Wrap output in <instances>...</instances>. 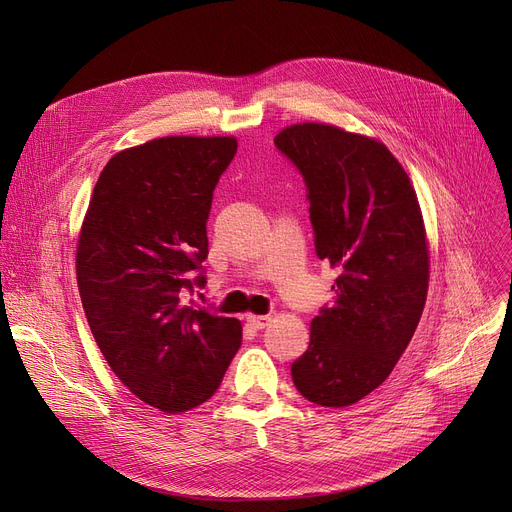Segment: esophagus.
<instances>
[{
  "instance_id": "34e87169",
  "label": "esophagus",
  "mask_w": 512,
  "mask_h": 512,
  "mask_svg": "<svg viewBox=\"0 0 512 512\" xmlns=\"http://www.w3.org/2000/svg\"><path fill=\"white\" fill-rule=\"evenodd\" d=\"M247 321H249V326H251V328H255V330H263V328L270 326L272 315H247Z\"/></svg>"
}]
</instances>
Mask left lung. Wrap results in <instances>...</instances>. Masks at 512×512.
I'll use <instances>...</instances> for the list:
<instances>
[{
  "label": "left lung",
  "mask_w": 512,
  "mask_h": 512,
  "mask_svg": "<svg viewBox=\"0 0 512 512\" xmlns=\"http://www.w3.org/2000/svg\"><path fill=\"white\" fill-rule=\"evenodd\" d=\"M274 143L305 178L317 257L338 272L334 305L313 317L292 382L315 405L351 407L386 382L423 313L429 245L417 193L365 134L303 122Z\"/></svg>",
  "instance_id": "1"
}]
</instances>
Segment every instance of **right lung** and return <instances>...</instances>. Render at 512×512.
I'll return each mask as SVG.
<instances>
[{
  "mask_svg": "<svg viewBox=\"0 0 512 512\" xmlns=\"http://www.w3.org/2000/svg\"><path fill=\"white\" fill-rule=\"evenodd\" d=\"M234 137H161L107 161L76 245V280L93 338L116 378L164 413L220 388L242 326L186 290L207 257L213 188Z\"/></svg>",
  "mask_w": 512,
  "mask_h": 512,
  "instance_id": "right-lung-1",
  "label": "right lung"
}]
</instances>
